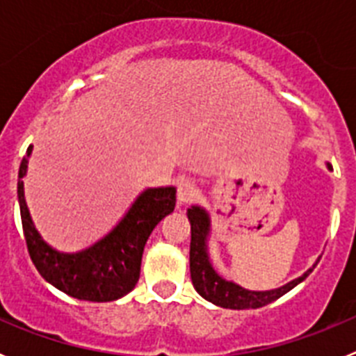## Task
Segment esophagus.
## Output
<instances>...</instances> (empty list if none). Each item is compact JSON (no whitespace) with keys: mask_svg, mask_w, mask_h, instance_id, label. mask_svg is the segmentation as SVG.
<instances>
[{"mask_svg":"<svg viewBox=\"0 0 356 356\" xmlns=\"http://www.w3.org/2000/svg\"><path fill=\"white\" fill-rule=\"evenodd\" d=\"M196 194L197 188L191 180H181L180 184H178V188H176V196H178V201H180L181 205L191 203V201L196 197Z\"/></svg>","mask_w":356,"mask_h":356,"instance_id":"obj_1","label":"esophagus"}]
</instances>
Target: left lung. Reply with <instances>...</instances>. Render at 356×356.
Here are the masks:
<instances>
[{
    "label": "left lung",
    "instance_id": "obj_1",
    "mask_svg": "<svg viewBox=\"0 0 356 356\" xmlns=\"http://www.w3.org/2000/svg\"><path fill=\"white\" fill-rule=\"evenodd\" d=\"M328 169H332L330 163ZM187 217L191 221V278H193V285L205 300L217 307L234 308V310L266 307L287 294L291 289L301 284L312 273V269H308L303 276L292 280L291 284L275 289V291H246L234 282L222 280L210 266L209 251H207V235L210 232L209 213L200 207H191L187 210Z\"/></svg>",
    "mask_w": 356,
    "mask_h": 356
}]
</instances>
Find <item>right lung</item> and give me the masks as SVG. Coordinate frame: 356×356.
Here are the masks:
<instances>
[{
  "instance_id": "1",
  "label": "right lung",
  "mask_w": 356,
  "mask_h": 356,
  "mask_svg": "<svg viewBox=\"0 0 356 356\" xmlns=\"http://www.w3.org/2000/svg\"><path fill=\"white\" fill-rule=\"evenodd\" d=\"M30 153L31 146L28 147L26 156ZM26 156L19 165L17 196L28 253L40 276L76 300L103 303L127 296L139 282L140 260L147 237L163 217L175 210L176 188H147L105 238L89 250L65 254L49 248L31 225L23 191Z\"/></svg>"
}]
</instances>
